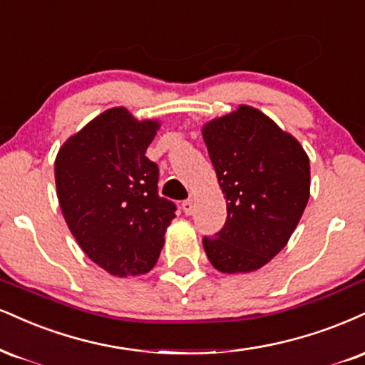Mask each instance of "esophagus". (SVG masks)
<instances>
[{
    "instance_id": "obj_1",
    "label": "esophagus",
    "mask_w": 365,
    "mask_h": 365,
    "mask_svg": "<svg viewBox=\"0 0 365 365\" xmlns=\"http://www.w3.org/2000/svg\"><path fill=\"white\" fill-rule=\"evenodd\" d=\"M194 200L192 199H188V200H183V204H182V209H183V212L187 214V216H192V214H194Z\"/></svg>"
}]
</instances>
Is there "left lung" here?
Instances as JSON below:
<instances>
[{
  "instance_id": "left-lung-1",
  "label": "left lung",
  "mask_w": 365,
  "mask_h": 365,
  "mask_svg": "<svg viewBox=\"0 0 365 365\" xmlns=\"http://www.w3.org/2000/svg\"><path fill=\"white\" fill-rule=\"evenodd\" d=\"M219 187L226 225L204 250L222 274H248L287 245L309 199V158L291 135L258 108L235 112L202 127Z\"/></svg>"
}]
</instances>
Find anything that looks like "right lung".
Here are the masks:
<instances>
[{
	"label": "right lung",
	"mask_w": 365,
	"mask_h": 365,
	"mask_svg": "<svg viewBox=\"0 0 365 365\" xmlns=\"http://www.w3.org/2000/svg\"><path fill=\"white\" fill-rule=\"evenodd\" d=\"M160 122L125 107L96 115L61 146L54 175L69 231L91 262L115 277L156 265L175 204L158 195V166L146 158Z\"/></svg>",
	"instance_id": "obj_1"
}]
</instances>
